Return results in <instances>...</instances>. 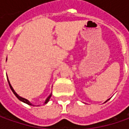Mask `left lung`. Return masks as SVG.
Here are the masks:
<instances>
[{
  "instance_id": "8db88e82",
  "label": "left lung",
  "mask_w": 129,
  "mask_h": 129,
  "mask_svg": "<svg viewBox=\"0 0 129 129\" xmlns=\"http://www.w3.org/2000/svg\"><path fill=\"white\" fill-rule=\"evenodd\" d=\"M108 100H109V99H108Z\"/></svg>"
}]
</instances>
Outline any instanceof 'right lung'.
Here are the masks:
<instances>
[{
  "instance_id": "obj_1",
  "label": "right lung",
  "mask_w": 129,
  "mask_h": 129,
  "mask_svg": "<svg viewBox=\"0 0 129 129\" xmlns=\"http://www.w3.org/2000/svg\"><path fill=\"white\" fill-rule=\"evenodd\" d=\"M8 79V77H7ZM8 84H9V86H10V87H11V90H12V92H13V94L16 96V98H17L19 100V101H21L23 102V103H26V104H28V105H29V106H33L32 104L29 102V101H28L27 99H26V98H22V97L19 96L18 95L17 93L15 92V90H13V88L12 87V86H11V83H10V82H9V80H8ZM51 96H52V94H50L49 95V96L47 98V99H46V101H45V103H44V104H46V103H47L48 102H49V99H50V98H51Z\"/></svg>"
}]
</instances>
